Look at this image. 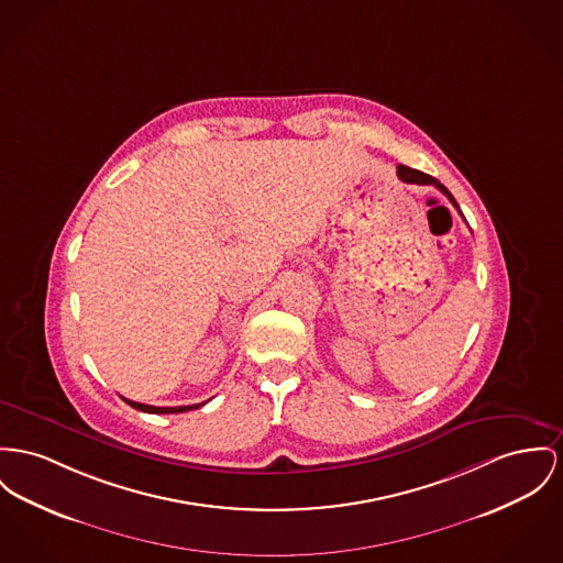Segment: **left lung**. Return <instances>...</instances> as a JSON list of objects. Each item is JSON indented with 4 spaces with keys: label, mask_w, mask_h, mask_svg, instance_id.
I'll use <instances>...</instances> for the list:
<instances>
[{
    "label": "left lung",
    "mask_w": 563,
    "mask_h": 563,
    "mask_svg": "<svg viewBox=\"0 0 563 563\" xmlns=\"http://www.w3.org/2000/svg\"><path fill=\"white\" fill-rule=\"evenodd\" d=\"M397 177H399L401 181H406V184H416V186H435V188L440 189L444 196H449L450 202L459 209V205H456V200L452 198V194H450L449 189L444 188L435 177H431V175H427V173H420V170L410 168V166H404V164H399V166H397Z\"/></svg>",
    "instance_id": "obj_1"
}]
</instances>
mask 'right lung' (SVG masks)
<instances>
[{
  "label": "right lung",
  "mask_w": 563,
  "mask_h": 563,
  "mask_svg": "<svg viewBox=\"0 0 563 563\" xmlns=\"http://www.w3.org/2000/svg\"><path fill=\"white\" fill-rule=\"evenodd\" d=\"M128 406H132L134 410H141V412L147 413H179V412H189V410H196V408H200V406H205V404H196V406H179V408H155V406H147V404H136V401H130V399H125V397H121Z\"/></svg>",
  "instance_id": "obj_1"
}]
</instances>
